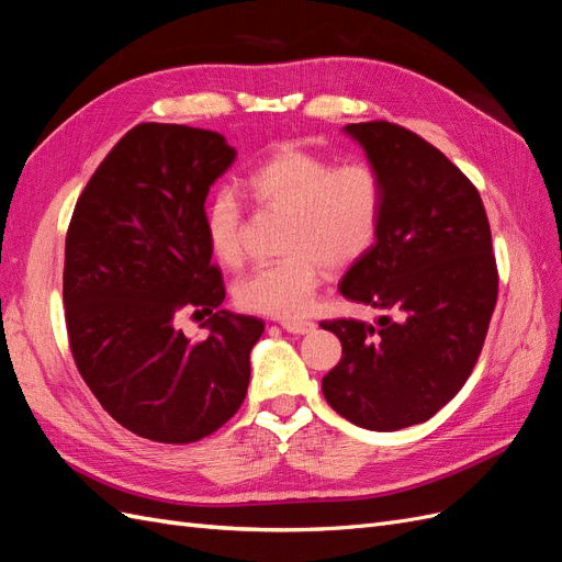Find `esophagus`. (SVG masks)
Returning a JSON list of instances; mask_svg holds the SVG:
<instances>
[{"instance_id":"1","label":"esophagus","mask_w":562,"mask_h":562,"mask_svg":"<svg viewBox=\"0 0 562 562\" xmlns=\"http://www.w3.org/2000/svg\"><path fill=\"white\" fill-rule=\"evenodd\" d=\"M281 328H283L285 333H293V335H307V333H312L316 326H314L312 321L297 318V321H283Z\"/></svg>"}]
</instances>
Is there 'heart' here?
I'll use <instances>...</instances> for the list:
<instances>
[{
    "mask_svg": "<svg viewBox=\"0 0 562 562\" xmlns=\"http://www.w3.org/2000/svg\"><path fill=\"white\" fill-rule=\"evenodd\" d=\"M248 187L269 206L293 213V220L283 239L285 258L236 283V304L271 318H300L312 307L326 265L349 267L375 244L382 178L361 159L333 166L314 151L281 147L252 168ZM203 234L220 265H241L244 209L229 187H220L203 206Z\"/></svg>",
    "mask_w": 562,
    "mask_h": 562,
    "instance_id": "b5f03b06",
    "label": "heart"
}]
</instances>
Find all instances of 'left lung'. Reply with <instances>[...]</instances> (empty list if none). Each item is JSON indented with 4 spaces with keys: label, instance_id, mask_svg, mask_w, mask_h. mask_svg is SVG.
Masks as SVG:
<instances>
[{
    "label": "left lung",
    "instance_id": "obj_1",
    "mask_svg": "<svg viewBox=\"0 0 562 562\" xmlns=\"http://www.w3.org/2000/svg\"><path fill=\"white\" fill-rule=\"evenodd\" d=\"M345 131L382 178V220L339 293L391 316L321 321L342 342L321 389L356 427L396 431L434 417L469 380L499 274L481 194L443 151L391 122Z\"/></svg>",
    "mask_w": 562,
    "mask_h": 562
}]
</instances>
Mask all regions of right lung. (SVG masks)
<instances>
[{
	"label": "right lung",
	"mask_w": 562,
	"mask_h": 562,
	"mask_svg": "<svg viewBox=\"0 0 562 562\" xmlns=\"http://www.w3.org/2000/svg\"><path fill=\"white\" fill-rule=\"evenodd\" d=\"M236 157L223 135L138 124L95 168L67 227L63 302L75 363L122 427L194 443L239 411L265 323L220 310L203 206ZM211 313L203 340L177 328ZM194 314V315H195Z\"/></svg>",
	"instance_id": "1"
}]
</instances>
